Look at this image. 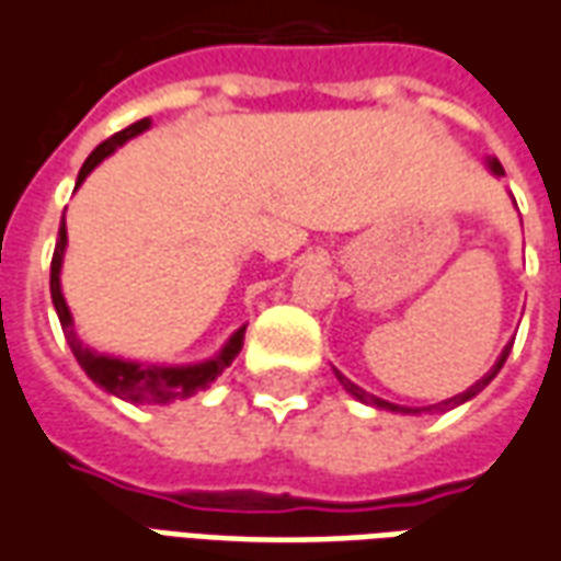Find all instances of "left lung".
Here are the masks:
<instances>
[{
  "label": "left lung",
  "instance_id": "8db88e82",
  "mask_svg": "<svg viewBox=\"0 0 561 561\" xmlns=\"http://www.w3.org/2000/svg\"><path fill=\"white\" fill-rule=\"evenodd\" d=\"M489 170H492V175H504V170H501V163L495 158H489ZM511 346H513V343H507V346H504V352L499 355V362L492 364V370H489L483 379H477L471 389L458 391L456 398H446V401L431 403V407H398V403L382 401V398H376V394H370V391H364L362 386H355V382H352L348 376L340 374V370H334V374H336V379H340V386H343V389H346L348 394L355 398V401L370 403V407H376V410H386V413H413V416H416V413H422V410H425V413H434V410H437V413H444V410H453V407H458V403H465V401H471V398H477V394H480V391H483L485 386H489V382H492V379L499 376V370L504 367V362H507V355H511Z\"/></svg>",
  "mask_w": 561,
  "mask_h": 561
}]
</instances>
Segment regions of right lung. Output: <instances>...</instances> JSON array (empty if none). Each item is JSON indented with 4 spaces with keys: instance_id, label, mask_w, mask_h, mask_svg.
<instances>
[{
    "instance_id": "add662e5",
    "label": "right lung",
    "mask_w": 561,
    "mask_h": 561,
    "mask_svg": "<svg viewBox=\"0 0 561 561\" xmlns=\"http://www.w3.org/2000/svg\"><path fill=\"white\" fill-rule=\"evenodd\" d=\"M151 127V117H142L130 124L127 130L115 133L112 139H105L103 145H96L90 151V158L84 160V167L78 172L76 187L84 185L90 172L96 170L108 154H115L117 148L124 142H130L133 136H139ZM66 221H60V233H57V249H54V261H50V300H54V309L60 316L62 334H66V343L72 348L76 362L81 364V370L100 386L108 394H115L121 401L139 403V407H167L172 401H187L194 398L197 391L209 389L218 376L225 374V367H230V362L240 355L242 340H245V324L237 328L233 334L227 336V343L213 358L194 364H154V362H133V358H121V355H108V352H96L81 343V336L76 334V319L69 312V304L62 297L60 288V270H62V254H66Z\"/></svg>"
}]
</instances>
